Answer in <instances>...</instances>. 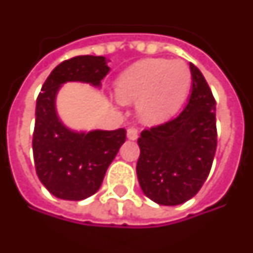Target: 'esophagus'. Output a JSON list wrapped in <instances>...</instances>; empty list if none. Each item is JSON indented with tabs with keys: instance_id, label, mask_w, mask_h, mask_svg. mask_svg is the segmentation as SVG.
I'll list each match as a JSON object with an SVG mask.
<instances>
[{
	"instance_id": "obj_1",
	"label": "esophagus",
	"mask_w": 253,
	"mask_h": 253,
	"mask_svg": "<svg viewBox=\"0 0 253 253\" xmlns=\"http://www.w3.org/2000/svg\"><path fill=\"white\" fill-rule=\"evenodd\" d=\"M127 138L131 139V141H135V139L138 138V130L134 128V127H130V128L127 130Z\"/></svg>"
}]
</instances>
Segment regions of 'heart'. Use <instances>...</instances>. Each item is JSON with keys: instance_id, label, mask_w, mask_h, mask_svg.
<instances>
[{"instance_id": "b5f03b06", "label": "heart", "mask_w": 253, "mask_h": 253, "mask_svg": "<svg viewBox=\"0 0 253 253\" xmlns=\"http://www.w3.org/2000/svg\"><path fill=\"white\" fill-rule=\"evenodd\" d=\"M190 82V68L185 61L145 59L122 72L115 82V91L119 101H137V115L144 125L157 126L181 108Z\"/></svg>"}]
</instances>
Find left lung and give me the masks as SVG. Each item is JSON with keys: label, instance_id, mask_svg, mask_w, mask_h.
Returning <instances> with one entry per match:
<instances>
[{"label": "left lung", "instance_id": "8db88e82", "mask_svg": "<svg viewBox=\"0 0 253 253\" xmlns=\"http://www.w3.org/2000/svg\"><path fill=\"white\" fill-rule=\"evenodd\" d=\"M192 93L175 119L141 132L137 176L144 194L160 206H179L200 190L216 151V104L197 67Z\"/></svg>", "mask_w": 253, "mask_h": 253}]
</instances>
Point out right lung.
Listing matches in <instances>:
<instances>
[{
  "label": "right lung",
  "mask_w": 253,
  "mask_h": 253,
  "mask_svg": "<svg viewBox=\"0 0 253 253\" xmlns=\"http://www.w3.org/2000/svg\"><path fill=\"white\" fill-rule=\"evenodd\" d=\"M102 56L65 60L47 77L37 98L33 152L37 175L57 199L81 201L100 189L109 164L126 141V130H74L57 112V94L68 82L100 89L109 72Z\"/></svg>",
  "instance_id": "right-lung-1"
}]
</instances>
